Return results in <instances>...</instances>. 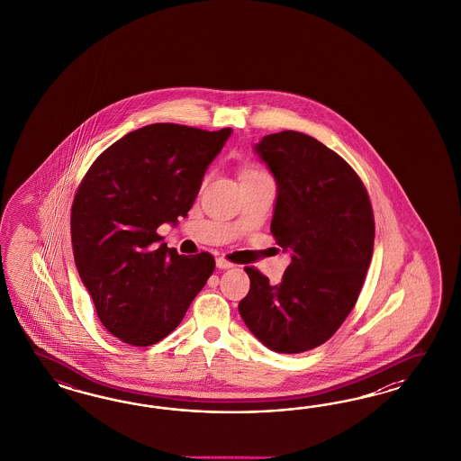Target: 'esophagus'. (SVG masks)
Here are the masks:
<instances>
[{
    "label": "esophagus",
    "instance_id": "1",
    "mask_svg": "<svg viewBox=\"0 0 461 461\" xmlns=\"http://www.w3.org/2000/svg\"><path fill=\"white\" fill-rule=\"evenodd\" d=\"M216 267H218L220 270H226V268H231L233 264H230V262L224 260V258H216Z\"/></svg>",
    "mask_w": 461,
    "mask_h": 461
}]
</instances>
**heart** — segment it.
<instances>
[{
  "instance_id": "heart-1",
  "label": "heart",
  "mask_w": 461,
  "mask_h": 461,
  "mask_svg": "<svg viewBox=\"0 0 461 461\" xmlns=\"http://www.w3.org/2000/svg\"><path fill=\"white\" fill-rule=\"evenodd\" d=\"M258 174H262V172H258V170H255V168H247L245 172H243V176H258ZM241 176V177H243Z\"/></svg>"
}]
</instances>
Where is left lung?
<instances>
[{
  "mask_svg": "<svg viewBox=\"0 0 461 461\" xmlns=\"http://www.w3.org/2000/svg\"><path fill=\"white\" fill-rule=\"evenodd\" d=\"M253 150L277 184L270 231L291 266L277 285L247 267L250 291L238 311L267 348L303 353L335 335L358 299L374 251L372 204L355 170L309 135L272 133Z\"/></svg>",
  "mask_w": 461,
  "mask_h": 461,
  "instance_id": "1",
  "label": "left lung"
}]
</instances>
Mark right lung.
Returning a JSON list of instances; mask_svg holds the SVG:
<instances>
[{
	"instance_id": "add662e5",
	"label": "right lung",
	"mask_w": 461,
	"mask_h": 461,
	"mask_svg": "<svg viewBox=\"0 0 461 461\" xmlns=\"http://www.w3.org/2000/svg\"><path fill=\"white\" fill-rule=\"evenodd\" d=\"M231 128L155 123L130 131L95 160L70 212L74 262L99 321L128 345L172 333L214 270L203 251L179 255L157 228L179 223Z\"/></svg>"
}]
</instances>
